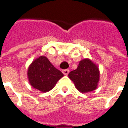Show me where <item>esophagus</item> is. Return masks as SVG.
<instances>
[{"instance_id": "1", "label": "esophagus", "mask_w": 128, "mask_h": 128, "mask_svg": "<svg viewBox=\"0 0 128 128\" xmlns=\"http://www.w3.org/2000/svg\"><path fill=\"white\" fill-rule=\"evenodd\" d=\"M69 72H70V71H69V70H62V73H63V74L64 75H68Z\"/></svg>"}]
</instances>
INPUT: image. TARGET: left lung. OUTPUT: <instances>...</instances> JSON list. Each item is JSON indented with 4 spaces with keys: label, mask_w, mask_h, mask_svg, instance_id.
<instances>
[{
    "label": "left lung",
    "mask_w": 128,
    "mask_h": 128,
    "mask_svg": "<svg viewBox=\"0 0 128 128\" xmlns=\"http://www.w3.org/2000/svg\"><path fill=\"white\" fill-rule=\"evenodd\" d=\"M76 88L81 93L94 91L97 88L100 72L97 65L90 58L81 60L76 70L68 74Z\"/></svg>",
    "instance_id": "8db88e82"
}]
</instances>
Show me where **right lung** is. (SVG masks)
I'll list each match as a JSON object with an SVG mask.
<instances>
[{
	"mask_svg": "<svg viewBox=\"0 0 128 128\" xmlns=\"http://www.w3.org/2000/svg\"><path fill=\"white\" fill-rule=\"evenodd\" d=\"M29 83L34 88L48 92L54 88L63 74L54 67L45 56H40L32 61L28 68Z\"/></svg>",
	"mask_w": 128,
	"mask_h": 128,
	"instance_id": "1",
	"label": "right lung"
}]
</instances>
